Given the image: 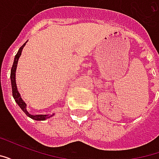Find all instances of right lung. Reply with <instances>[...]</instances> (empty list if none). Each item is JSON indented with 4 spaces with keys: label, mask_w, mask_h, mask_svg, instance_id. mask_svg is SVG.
<instances>
[{
    "label": "right lung",
    "mask_w": 159,
    "mask_h": 159,
    "mask_svg": "<svg viewBox=\"0 0 159 159\" xmlns=\"http://www.w3.org/2000/svg\"><path fill=\"white\" fill-rule=\"evenodd\" d=\"M26 42L24 44V45L19 49V51L17 52V54L15 55V58H14V61H13V65L12 66V69H11V83H12V96L15 100V102L18 105L19 107L22 109V111L25 112V113L29 117H30L31 119L36 120V121H43V120H46L51 117L53 115H31L30 114L27 110H26V104L25 102L22 100V98L20 96V93H19L18 91V89H17V84H16V80H15V76H16V69H17V65H18V61H19V59L21 53H22V50L24 48V47L25 46Z\"/></svg>",
    "instance_id": "right-lung-1"
}]
</instances>
